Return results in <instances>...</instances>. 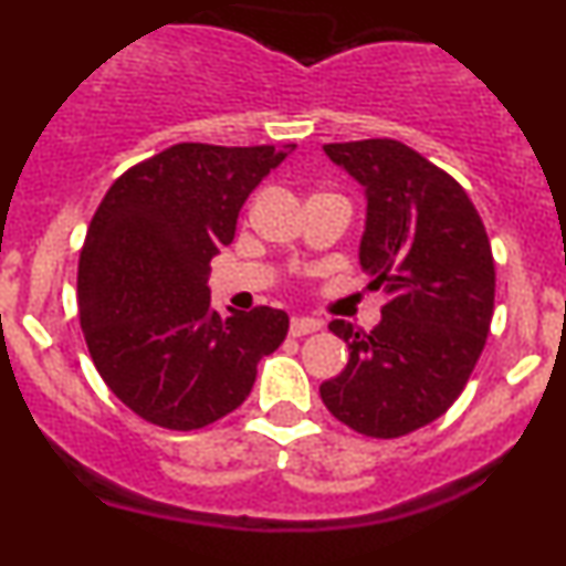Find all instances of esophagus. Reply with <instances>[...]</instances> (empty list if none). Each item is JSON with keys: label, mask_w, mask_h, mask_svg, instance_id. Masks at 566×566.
Returning a JSON list of instances; mask_svg holds the SVG:
<instances>
[{"label": "esophagus", "mask_w": 566, "mask_h": 566, "mask_svg": "<svg viewBox=\"0 0 566 566\" xmlns=\"http://www.w3.org/2000/svg\"><path fill=\"white\" fill-rule=\"evenodd\" d=\"M318 324L316 318H308V316H292V322H290V335L292 337H305V335H313V332L318 329Z\"/></svg>", "instance_id": "obj_1"}]
</instances>
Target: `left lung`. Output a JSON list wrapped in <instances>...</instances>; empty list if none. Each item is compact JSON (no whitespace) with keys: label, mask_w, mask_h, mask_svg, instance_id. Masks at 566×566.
Listing matches in <instances>:
<instances>
[{"label":"left lung","mask_w":566,"mask_h":566,"mask_svg":"<svg viewBox=\"0 0 566 566\" xmlns=\"http://www.w3.org/2000/svg\"><path fill=\"white\" fill-rule=\"evenodd\" d=\"M366 195L358 261L385 290L371 332L335 318L348 366L318 387L324 406L366 438H400L459 398L490 332L495 265L461 184L395 139L324 145Z\"/></svg>","instance_id":"8db88e82"}]
</instances>
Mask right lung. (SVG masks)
I'll list each match as a JSON object with an SVG mask.
<instances>
[{"mask_svg":"<svg viewBox=\"0 0 566 566\" xmlns=\"http://www.w3.org/2000/svg\"><path fill=\"white\" fill-rule=\"evenodd\" d=\"M295 145L184 142L115 179L78 258V316L99 377L136 417L200 430L242 406L290 316L210 308V261L250 192Z\"/></svg>","mask_w":566,"mask_h":566,"instance_id":"obj_1","label":"right lung"}]
</instances>
